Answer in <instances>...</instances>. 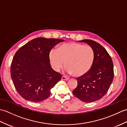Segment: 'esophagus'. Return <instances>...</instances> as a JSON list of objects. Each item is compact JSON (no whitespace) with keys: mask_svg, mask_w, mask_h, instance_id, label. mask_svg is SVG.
Returning <instances> with one entry per match:
<instances>
[{"mask_svg":"<svg viewBox=\"0 0 127 127\" xmlns=\"http://www.w3.org/2000/svg\"><path fill=\"white\" fill-rule=\"evenodd\" d=\"M69 79L68 77H65V76H62V80H66V81H67V80H68Z\"/></svg>","mask_w":127,"mask_h":127,"instance_id":"1","label":"esophagus"}]
</instances>
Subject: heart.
Instances as JSON below:
<instances>
[{"label": "heart", "instance_id": "obj_1", "mask_svg": "<svg viewBox=\"0 0 127 127\" xmlns=\"http://www.w3.org/2000/svg\"><path fill=\"white\" fill-rule=\"evenodd\" d=\"M94 59L95 52L92 47L75 42L62 44L57 50H51L48 53V60L54 70L60 71L65 63V71L77 77L90 71Z\"/></svg>", "mask_w": 127, "mask_h": 127}]
</instances>
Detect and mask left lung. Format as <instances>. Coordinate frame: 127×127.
<instances>
[{"label":"left lung","mask_w":127,"mask_h":127,"mask_svg":"<svg viewBox=\"0 0 127 127\" xmlns=\"http://www.w3.org/2000/svg\"><path fill=\"white\" fill-rule=\"evenodd\" d=\"M79 41L87 43L93 48L95 59L90 71L77 78V87L72 93L83 102H93L108 91L114 79V64L109 54L99 43L89 39Z\"/></svg>","instance_id":"8db88e82"}]
</instances>
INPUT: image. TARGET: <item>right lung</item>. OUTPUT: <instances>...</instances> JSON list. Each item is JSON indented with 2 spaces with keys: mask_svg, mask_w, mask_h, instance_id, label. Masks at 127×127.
Returning a JSON list of instances; mask_svg holds the SVG:
<instances>
[{
  "mask_svg": "<svg viewBox=\"0 0 127 127\" xmlns=\"http://www.w3.org/2000/svg\"><path fill=\"white\" fill-rule=\"evenodd\" d=\"M62 39L37 37L21 47L13 57L10 72L16 91L25 100L38 102L48 98L62 75L51 68L48 53Z\"/></svg>",
  "mask_w": 127,
  "mask_h": 127,
  "instance_id": "obj_1",
  "label": "right lung"
}]
</instances>
